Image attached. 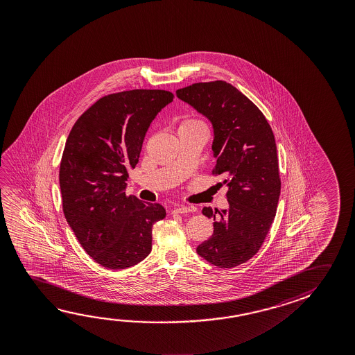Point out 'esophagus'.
I'll list each match as a JSON object with an SVG mask.
<instances>
[{
  "mask_svg": "<svg viewBox=\"0 0 355 355\" xmlns=\"http://www.w3.org/2000/svg\"><path fill=\"white\" fill-rule=\"evenodd\" d=\"M192 209L189 207H184V205H180L173 209V213H178V214H186V213H191Z\"/></svg>",
  "mask_w": 355,
  "mask_h": 355,
  "instance_id": "esophagus-1",
  "label": "esophagus"
}]
</instances>
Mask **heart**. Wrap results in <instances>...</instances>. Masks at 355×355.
<instances>
[{"mask_svg":"<svg viewBox=\"0 0 355 355\" xmlns=\"http://www.w3.org/2000/svg\"><path fill=\"white\" fill-rule=\"evenodd\" d=\"M184 126H204V125L202 122L196 121V120H187L180 125V128H184Z\"/></svg>","mask_w":355,"mask_h":355,"instance_id":"1","label":"heart"}]
</instances>
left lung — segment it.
<instances>
[{
	"instance_id": "8db88e82",
	"label": "left lung",
	"mask_w": 355,
	"mask_h": 355,
	"mask_svg": "<svg viewBox=\"0 0 355 355\" xmlns=\"http://www.w3.org/2000/svg\"><path fill=\"white\" fill-rule=\"evenodd\" d=\"M175 94L211 123L213 173L227 187V209L203 208L214 219V233L198 246V255L218 268H235L261 248L276 215L281 182L272 130L229 83H197Z\"/></svg>"
}]
</instances>
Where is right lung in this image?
Instances as JSON below:
<instances>
[{
	"mask_svg": "<svg viewBox=\"0 0 355 355\" xmlns=\"http://www.w3.org/2000/svg\"><path fill=\"white\" fill-rule=\"evenodd\" d=\"M172 101L166 90L111 94L78 119L67 139L59 169L65 219L104 268H131L151 252L152 227L166 209L126 196L128 169L139 162L151 122Z\"/></svg>",
	"mask_w": 355,
	"mask_h": 355,
	"instance_id": "add662e5",
	"label": "right lung"
}]
</instances>
